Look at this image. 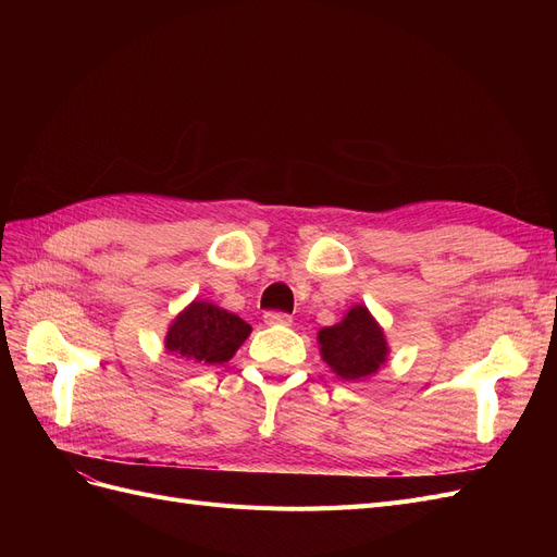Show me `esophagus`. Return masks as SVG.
I'll return each mask as SVG.
<instances>
[{
  "instance_id": "1",
  "label": "esophagus",
  "mask_w": 557,
  "mask_h": 557,
  "mask_svg": "<svg viewBox=\"0 0 557 557\" xmlns=\"http://www.w3.org/2000/svg\"><path fill=\"white\" fill-rule=\"evenodd\" d=\"M264 323L267 325H290L293 318L288 313H281V311H269V313H264Z\"/></svg>"
}]
</instances>
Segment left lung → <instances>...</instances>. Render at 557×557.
<instances>
[{
    "label": "left lung",
    "mask_w": 557,
    "mask_h": 557,
    "mask_svg": "<svg viewBox=\"0 0 557 557\" xmlns=\"http://www.w3.org/2000/svg\"><path fill=\"white\" fill-rule=\"evenodd\" d=\"M320 358L342 381H364L379 374L391 356L385 332L364 305H352L339 323L318 332Z\"/></svg>",
    "instance_id": "1"
}]
</instances>
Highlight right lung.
<instances>
[{
  "label": "right lung",
  "mask_w": 557,
  "mask_h": 557,
  "mask_svg": "<svg viewBox=\"0 0 557 557\" xmlns=\"http://www.w3.org/2000/svg\"><path fill=\"white\" fill-rule=\"evenodd\" d=\"M250 325L207 299H193L164 334L166 356L190 364H223L248 339Z\"/></svg>",
  "instance_id": "1"
}]
</instances>
